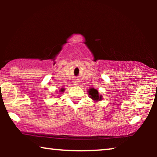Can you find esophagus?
I'll return each instance as SVG.
<instances>
[{
    "mask_svg": "<svg viewBox=\"0 0 157 157\" xmlns=\"http://www.w3.org/2000/svg\"><path fill=\"white\" fill-rule=\"evenodd\" d=\"M73 83L75 84V85H77V84L79 83V81H78V80H75V81H74Z\"/></svg>",
    "mask_w": 157,
    "mask_h": 157,
    "instance_id": "34e87169",
    "label": "esophagus"
}]
</instances>
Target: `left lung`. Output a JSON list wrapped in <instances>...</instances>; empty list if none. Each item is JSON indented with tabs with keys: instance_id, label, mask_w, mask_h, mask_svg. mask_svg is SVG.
<instances>
[{
	"instance_id": "left-lung-1",
	"label": "left lung",
	"mask_w": 157,
	"mask_h": 157,
	"mask_svg": "<svg viewBox=\"0 0 157 157\" xmlns=\"http://www.w3.org/2000/svg\"><path fill=\"white\" fill-rule=\"evenodd\" d=\"M88 92L89 94L90 98L92 99L94 102H98L102 100V96L99 94L98 91L97 89H94V88H91V89L88 90Z\"/></svg>"
}]
</instances>
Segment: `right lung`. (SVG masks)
I'll return each mask as SVG.
<instances>
[{"mask_svg":"<svg viewBox=\"0 0 157 157\" xmlns=\"http://www.w3.org/2000/svg\"><path fill=\"white\" fill-rule=\"evenodd\" d=\"M65 91V89H64V88H61V89H60V91H57V93H63V91Z\"/></svg>","mask_w":157,"mask_h":157,"instance_id":"1","label":"right lung"}]
</instances>
